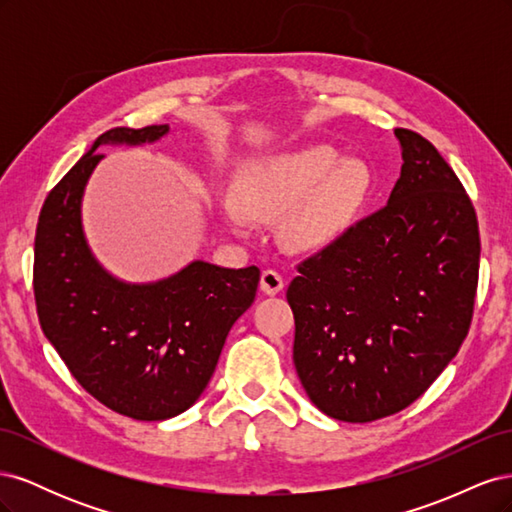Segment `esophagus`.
Returning <instances> with one entry per match:
<instances>
[{
    "label": "esophagus",
    "instance_id": "34e87169",
    "mask_svg": "<svg viewBox=\"0 0 512 512\" xmlns=\"http://www.w3.org/2000/svg\"><path fill=\"white\" fill-rule=\"evenodd\" d=\"M284 288V277L277 273L275 269H265L260 275V290L269 294V297H273V294H277Z\"/></svg>",
    "mask_w": 512,
    "mask_h": 512
}]
</instances>
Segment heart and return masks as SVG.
<instances>
[{"instance_id": "b5f03b06", "label": "heart", "mask_w": 512, "mask_h": 512, "mask_svg": "<svg viewBox=\"0 0 512 512\" xmlns=\"http://www.w3.org/2000/svg\"><path fill=\"white\" fill-rule=\"evenodd\" d=\"M237 188L218 203L230 230L284 219V243L294 252H312L346 228L367 194L369 175L361 162L344 160L331 145H309L245 164Z\"/></svg>"}]
</instances>
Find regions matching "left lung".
Wrapping results in <instances>:
<instances>
[{
	"label": "left lung",
	"instance_id": "1",
	"mask_svg": "<svg viewBox=\"0 0 512 512\" xmlns=\"http://www.w3.org/2000/svg\"><path fill=\"white\" fill-rule=\"evenodd\" d=\"M389 203L301 260L286 299L314 406L346 423L408 408L470 331L480 237L470 196L427 138L397 128Z\"/></svg>",
	"mask_w": 512,
	"mask_h": 512
}]
</instances>
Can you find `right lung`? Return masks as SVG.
Wrapping results in <instances>:
<instances>
[{
  "mask_svg": "<svg viewBox=\"0 0 512 512\" xmlns=\"http://www.w3.org/2000/svg\"><path fill=\"white\" fill-rule=\"evenodd\" d=\"M168 126L113 128L46 196L34 245L40 327L74 380L136 421H164L205 391L232 324L254 303L258 267L203 260L156 284H126L91 256L81 198L104 143H153Z\"/></svg>",
  "mask_w": 512,
  "mask_h": 512,
  "instance_id": "1",
  "label": "right lung"
}]
</instances>
